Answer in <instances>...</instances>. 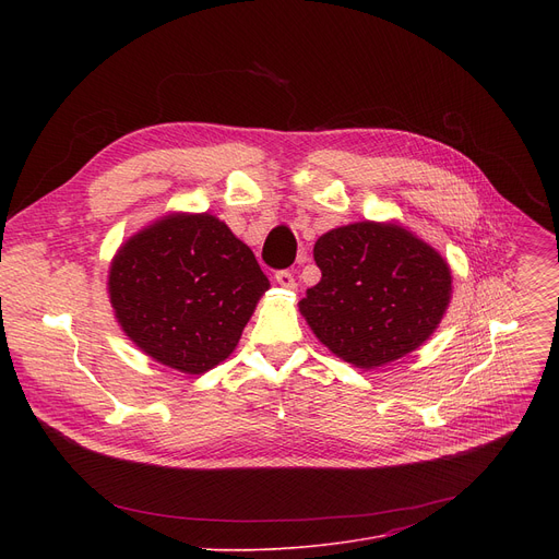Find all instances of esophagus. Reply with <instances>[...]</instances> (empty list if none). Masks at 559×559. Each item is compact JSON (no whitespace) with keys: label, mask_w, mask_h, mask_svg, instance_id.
<instances>
[{"label":"esophagus","mask_w":559,"mask_h":559,"mask_svg":"<svg viewBox=\"0 0 559 559\" xmlns=\"http://www.w3.org/2000/svg\"><path fill=\"white\" fill-rule=\"evenodd\" d=\"M276 283L281 285V287H287V289H295L297 287V283H295V274H292L289 270H281V272H276Z\"/></svg>","instance_id":"obj_1"}]
</instances>
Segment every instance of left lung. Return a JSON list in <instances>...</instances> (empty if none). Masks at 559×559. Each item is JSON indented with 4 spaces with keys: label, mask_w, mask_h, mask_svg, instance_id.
<instances>
[{
    "label": "left lung",
    "mask_w": 559,
    "mask_h": 559,
    "mask_svg": "<svg viewBox=\"0 0 559 559\" xmlns=\"http://www.w3.org/2000/svg\"><path fill=\"white\" fill-rule=\"evenodd\" d=\"M321 281L299 310L337 358L376 369L419 348L451 301L449 262L407 228L356 222L314 242Z\"/></svg>",
    "instance_id": "8db88e82"
}]
</instances>
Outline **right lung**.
<instances>
[{"mask_svg":"<svg viewBox=\"0 0 559 559\" xmlns=\"http://www.w3.org/2000/svg\"><path fill=\"white\" fill-rule=\"evenodd\" d=\"M270 289L253 251L209 213H171L117 249L108 297L117 324L156 362L199 376L238 346Z\"/></svg>","mask_w":559,"mask_h":559,"instance_id":"1","label":"right lung"}]
</instances>
